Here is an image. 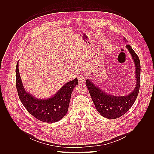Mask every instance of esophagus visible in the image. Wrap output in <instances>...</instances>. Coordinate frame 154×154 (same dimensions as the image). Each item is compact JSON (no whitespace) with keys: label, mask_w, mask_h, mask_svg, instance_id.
Masks as SVG:
<instances>
[{"label":"esophagus","mask_w":154,"mask_h":154,"mask_svg":"<svg viewBox=\"0 0 154 154\" xmlns=\"http://www.w3.org/2000/svg\"><path fill=\"white\" fill-rule=\"evenodd\" d=\"M85 76L84 75H80L79 77H78V81L79 83H84L85 81Z\"/></svg>","instance_id":"esophagus-1"}]
</instances>
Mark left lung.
Returning <instances> with one entry per match:
<instances>
[{
  "label": "left lung",
  "mask_w": 154,
  "mask_h": 154,
  "mask_svg": "<svg viewBox=\"0 0 154 154\" xmlns=\"http://www.w3.org/2000/svg\"><path fill=\"white\" fill-rule=\"evenodd\" d=\"M124 40L127 39L124 38ZM136 67V85L134 91L127 96H115L103 92L89 79L86 85L88 88L96 109L100 114L107 119H116L124 115L134 104L139 92L140 85V62L136 52L130 45H127Z\"/></svg>",
  "instance_id": "obj_1"
}]
</instances>
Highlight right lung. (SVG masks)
<instances>
[{
    "label": "right lung",
    "mask_w": 154,
    "mask_h": 154,
    "mask_svg": "<svg viewBox=\"0 0 154 154\" xmlns=\"http://www.w3.org/2000/svg\"><path fill=\"white\" fill-rule=\"evenodd\" d=\"M15 74L16 88L19 98L24 107L33 116L41 121L53 123L60 121L66 115L72 92L78 85L77 78L65 84L53 97L41 100L36 98L25 91L19 73L18 62L17 63Z\"/></svg>",
    "instance_id": "obj_1"
}]
</instances>
